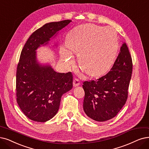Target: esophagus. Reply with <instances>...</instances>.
Segmentation results:
<instances>
[{"instance_id": "obj_1", "label": "esophagus", "mask_w": 149, "mask_h": 149, "mask_svg": "<svg viewBox=\"0 0 149 149\" xmlns=\"http://www.w3.org/2000/svg\"><path fill=\"white\" fill-rule=\"evenodd\" d=\"M73 84L74 87H76V86H78L80 84V81H79L78 79L77 78H74L73 79Z\"/></svg>"}]
</instances>
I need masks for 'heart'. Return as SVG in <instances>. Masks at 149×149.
Returning <instances> with one entry per match:
<instances>
[{
  "instance_id": "b5f03b06",
  "label": "heart",
  "mask_w": 149,
  "mask_h": 149,
  "mask_svg": "<svg viewBox=\"0 0 149 149\" xmlns=\"http://www.w3.org/2000/svg\"><path fill=\"white\" fill-rule=\"evenodd\" d=\"M67 47L78 55L81 68L87 74L96 76L104 74L114 63L118 49L116 32L111 28L99 27L91 24L74 28L68 35ZM61 57L65 64L73 61L72 56L63 47Z\"/></svg>"
}]
</instances>
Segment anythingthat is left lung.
Returning <instances> with one entry per match:
<instances>
[{
  "instance_id": "8db88e82",
  "label": "left lung",
  "mask_w": 149,
  "mask_h": 149,
  "mask_svg": "<svg viewBox=\"0 0 149 149\" xmlns=\"http://www.w3.org/2000/svg\"><path fill=\"white\" fill-rule=\"evenodd\" d=\"M132 70V58L127 44L123 43L108 73L98 79L83 82V109L88 117L104 122L118 114L127 102Z\"/></svg>"
}]
</instances>
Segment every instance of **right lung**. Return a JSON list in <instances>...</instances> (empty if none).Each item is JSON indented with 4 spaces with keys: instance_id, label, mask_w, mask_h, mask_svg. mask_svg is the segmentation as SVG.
I'll return each mask as SVG.
<instances>
[{
    "instance_id": "1",
    "label": "right lung",
    "mask_w": 149,
    "mask_h": 149,
    "mask_svg": "<svg viewBox=\"0 0 149 149\" xmlns=\"http://www.w3.org/2000/svg\"><path fill=\"white\" fill-rule=\"evenodd\" d=\"M71 20L47 23L30 36L22 49L16 71V100L30 119L45 122L58 112L62 95L73 87L71 72L61 73L49 65H41L36 50L46 45Z\"/></svg>"
}]
</instances>
